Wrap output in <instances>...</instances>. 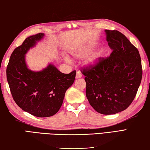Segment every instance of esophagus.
Listing matches in <instances>:
<instances>
[{"label": "esophagus", "mask_w": 150, "mask_h": 150, "mask_svg": "<svg viewBox=\"0 0 150 150\" xmlns=\"http://www.w3.org/2000/svg\"><path fill=\"white\" fill-rule=\"evenodd\" d=\"M82 77V75H81V73L80 71H79L78 70L77 72H76V78L78 79V78H81Z\"/></svg>", "instance_id": "1"}]
</instances>
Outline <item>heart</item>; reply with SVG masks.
<instances>
[{
  "mask_svg": "<svg viewBox=\"0 0 150 150\" xmlns=\"http://www.w3.org/2000/svg\"><path fill=\"white\" fill-rule=\"evenodd\" d=\"M93 47L91 46L83 47L81 48H79L74 51V52H72L71 55L73 58L76 59H84L88 57L93 52ZM100 55L98 54V53H95V54H93L87 57L86 60V64L89 66L95 65L100 61Z\"/></svg>",
  "mask_w": 150,
  "mask_h": 150,
  "instance_id": "obj_1",
  "label": "heart"
}]
</instances>
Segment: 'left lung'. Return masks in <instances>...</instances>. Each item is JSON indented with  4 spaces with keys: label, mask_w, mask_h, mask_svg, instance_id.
I'll use <instances>...</instances> for the list:
<instances>
[{
    "label": "left lung",
    "mask_w": 150,
    "mask_h": 150,
    "mask_svg": "<svg viewBox=\"0 0 150 150\" xmlns=\"http://www.w3.org/2000/svg\"><path fill=\"white\" fill-rule=\"evenodd\" d=\"M104 32L113 52L81 72L86 76L89 104L100 114L111 115L125 110L133 101L142 69L139 52L125 35L115 30Z\"/></svg>",
    "instance_id": "obj_1"
}]
</instances>
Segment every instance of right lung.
I'll return each mask as SVG.
<instances>
[{
  "mask_svg": "<svg viewBox=\"0 0 150 150\" xmlns=\"http://www.w3.org/2000/svg\"><path fill=\"white\" fill-rule=\"evenodd\" d=\"M44 37V33H38L25 39L13 50L6 69L14 101L25 112L38 117L52 116L59 111L76 74V70L64 74L52 63L40 71L28 68L25 55Z\"/></svg>",
  "mask_w": 150,
  "mask_h": 150,
  "instance_id": "1",
  "label": "right lung"
}]
</instances>
